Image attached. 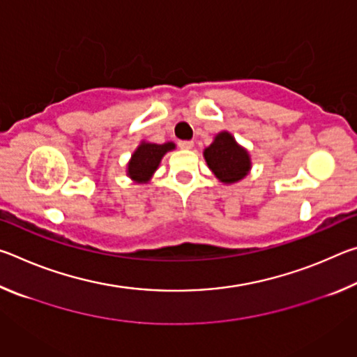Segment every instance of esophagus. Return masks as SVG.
Here are the masks:
<instances>
[{
    "label": "esophagus",
    "instance_id": "1",
    "mask_svg": "<svg viewBox=\"0 0 357 357\" xmlns=\"http://www.w3.org/2000/svg\"><path fill=\"white\" fill-rule=\"evenodd\" d=\"M178 146L181 149H192L193 148V142H190V140H181V142H178Z\"/></svg>",
    "mask_w": 357,
    "mask_h": 357
}]
</instances>
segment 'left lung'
Listing matches in <instances>:
<instances>
[{"instance_id": "obj_1", "label": "left lung", "mask_w": 357, "mask_h": 357, "mask_svg": "<svg viewBox=\"0 0 357 357\" xmlns=\"http://www.w3.org/2000/svg\"><path fill=\"white\" fill-rule=\"evenodd\" d=\"M203 155L215 178L225 184L238 183L245 178L252 167L249 153L225 130L215 135L214 142L203 151Z\"/></svg>"}]
</instances>
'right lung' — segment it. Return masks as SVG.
<instances>
[{
    "label": "right lung",
    "mask_w": 357,
    "mask_h": 357,
    "mask_svg": "<svg viewBox=\"0 0 357 357\" xmlns=\"http://www.w3.org/2000/svg\"><path fill=\"white\" fill-rule=\"evenodd\" d=\"M174 148L176 146L172 142L164 144L142 142L140 146L134 151V154L130 157L128 164V176L138 184L148 183L153 178L157 167H159L162 157Z\"/></svg>",
    "instance_id": "right-lung-1"
}]
</instances>
